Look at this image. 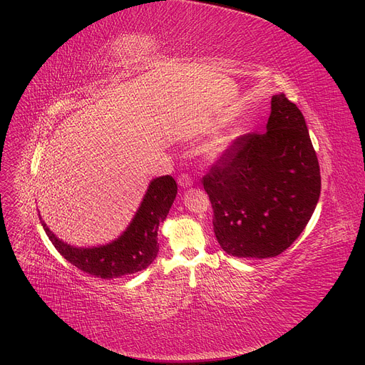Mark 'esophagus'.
<instances>
[{"label": "esophagus", "mask_w": 365, "mask_h": 365, "mask_svg": "<svg viewBox=\"0 0 365 365\" xmlns=\"http://www.w3.org/2000/svg\"><path fill=\"white\" fill-rule=\"evenodd\" d=\"M178 184H180V187L187 188V187H191V185H192V180H191L190 175L181 174V175L178 177Z\"/></svg>", "instance_id": "34e87169"}]
</instances>
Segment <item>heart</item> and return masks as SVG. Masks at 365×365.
Wrapping results in <instances>:
<instances>
[{
	"label": "heart",
	"instance_id": "obj_1",
	"mask_svg": "<svg viewBox=\"0 0 365 365\" xmlns=\"http://www.w3.org/2000/svg\"><path fill=\"white\" fill-rule=\"evenodd\" d=\"M234 141H235L234 137H225V138H221V140L215 141L212 145H209L207 150H206L207 159H210V160H220L221 158H224L230 152V150L232 148Z\"/></svg>",
	"mask_w": 365,
	"mask_h": 365
}]
</instances>
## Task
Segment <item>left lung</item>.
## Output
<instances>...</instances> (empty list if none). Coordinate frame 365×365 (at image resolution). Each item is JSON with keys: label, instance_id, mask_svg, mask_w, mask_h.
<instances>
[{"label": "left lung", "instance_id": "obj_1", "mask_svg": "<svg viewBox=\"0 0 365 365\" xmlns=\"http://www.w3.org/2000/svg\"><path fill=\"white\" fill-rule=\"evenodd\" d=\"M221 247L237 258H272L301 235L321 192L308 126L284 94L271 98L265 134H246L203 177Z\"/></svg>", "mask_w": 365, "mask_h": 365}]
</instances>
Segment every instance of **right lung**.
<instances>
[{
	"instance_id": "add662e5",
	"label": "right lung",
	"mask_w": 365,
	"mask_h": 365,
	"mask_svg": "<svg viewBox=\"0 0 365 365\" xmlns=\"http://www.w3.org/2000/svg\"><path fill=\"white\" fill-rule=\"evenodd\" d=\"M177 182L170 175L150 181L130 225L118 239L101 246H72L60 240L41 217L39 221L64 259L83 272L110 280L143 271L156 259L158 230L168 217L177 197Z\"/></svg>"
}]
</instances>
